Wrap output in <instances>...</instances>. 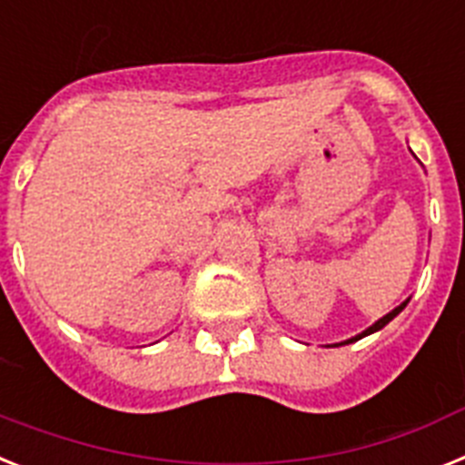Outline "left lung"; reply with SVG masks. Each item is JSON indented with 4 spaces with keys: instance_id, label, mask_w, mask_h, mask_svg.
<instances>
[{
    "instance_id": "1",
    "label": "left lung",
    "mask_w": 465,
    "mask_h": 465,
    "mask_svg": "<svg viewBox=\"0 0 465 465\" xmlns=\"http://www.w3.org/2000/svg\"><path fill=\"white\" fill-rule=\"evenodd\" d=\"M405 306H407V302H405V304H401V306H398V309H393V311H391V313H386V316H383V318H379V321H377V322H374L372 328H367V330H365V332H362V334H358V337L349 339V341H346V344H351V341H355V339H362V337H367V334H372V332H377V330H381V328H383V325H389V322H391V321H393V318H395V316H398V313H401V311H402V309H405Z\"/></svg>"
}]
</instances>
